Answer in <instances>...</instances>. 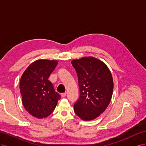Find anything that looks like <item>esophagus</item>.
<instances>
[{"label": "esophagus", "instance_id": "34e87169", "mask_svg": "<svg viewBox=\"0 0 146 146\" xmlns=\"http://www.w3.org/2000/svg\"><path fill=\"white\" fill-rule=\"evenodd\" d=\"M66 96V92H64V93L61 94V97H62V98H65Z\"/></svg>", "mask_w": 146, "mask_h": 146}]
</instances>
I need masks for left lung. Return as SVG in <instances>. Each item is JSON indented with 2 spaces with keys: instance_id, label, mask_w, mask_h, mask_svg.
I'll use <instances>...</instances> for the list:
<instances>
[{
  "instance_id": "left-lung-1",
  "label": "left lung",
  "mask_w": 146,
  "mask_h": 146,
  "mask_svg": "<svg viewBox=\"0 0 146 146\" xmlns=\"http://www.w3.org/2000/svg\"><path fill=\"white\" fill-rule=\"evenodd\" d=\"M78 77L80 96L74 105V112L84 121L100 116L108 106L113 91V81L109 69L93 57L72 61Z\"/></svg>"
}]
</instances>
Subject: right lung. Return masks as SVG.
Masks as SVG:
<instances>
[{"label": "right lung", "instance_id": "1", "mask_svg": "<svg viewBox=\"0 0 146 146\" xmlns=\"http://www.w3.org/2000/svg\"><path fill=\"white\" fill-rule=\"evenodd\" d=\"M58 63L56 60H38L21 77L19 88L26 111L34 117H46L54 111L60 95L48 80Z\"/></svg>", "mask_w": 146, "mask_h": 146}]
</instances>
